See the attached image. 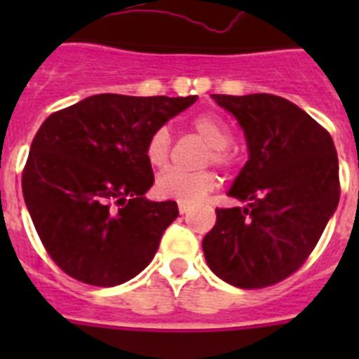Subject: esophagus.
<instances>
[{
    "label": "esophagus",
    "instance_id": "34e87169",
    "mask_svg": "<svg viewBox=\"0 0 359 359\" xmlns=\"http://www.w3.org/2000/svg\"><path fill=\"white\" fill-rule=\"evenodd\" d=\"M177 208H180V214H187V212L190 210V205H189V203L180 201V203H177Z\"/></svg>",
    "mask_w": 359,
    "mask_h": 359
}]
</instances>
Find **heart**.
Listing matches in <instances>:
<instances>
[{"mask_svg":"<svg viewBox=\"0 0 359 359\" xmlns=\"http://www.w3.org/2000/svg\"><path fill=\"white\" fill-rule=\"evenodd\" d=\"M190 128L208 144L207 163H214L221 169H230L236 163V151L230 147L231 128L226 120L214 113H201L190 120ZM170 138L169 128L154 129L145 144V158L154 169H161L169 163ZM217 185V176L212 170H199V172H183V170H165L156 180V192L161 198L177 199L183 203H194L212 192Z\"/></svg>","mask_w":359,"mask_h":359,"instance_id":"b5f03b06","label":"heart"}]
</instances>
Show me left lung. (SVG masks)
<instances>
[{"label":"left lung","mask_w":359,"mask_h":359,"mask_svg":"<svg viewBox=\"0 0 359 359\" xmlns=\"http://www.w3.org/2000/svg\"><path fill=\"white\" fill-rule=\"evenodd\" d=\"M239 120L250 160L228 194L248 207L215 208L203 239L210 269L261 290L302 268L340 201L338 154L327 129L286 98L212 95Z\"/></svg>","instance_id":"left-lung-1"}]
</instances>
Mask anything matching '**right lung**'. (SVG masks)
<instances>
[{
  "label": "right lung",
  "mask_w": 359,
  "mask_h": 359,
  "mask_svg": "<svg viewBox=\"0 0 359 359\" xmlns=\"http://www.w3.org/2000/svg\"><path fill=\"white\" fill-rule=\"evenodd\" d=\"M192 97L102 93L59 109L32 140L23 196L44 250L72 278L118 286L152 261L176 201H149L145 144Z\"/></svg>",
  "instance_id": "obj_1"
}]
</instances>
